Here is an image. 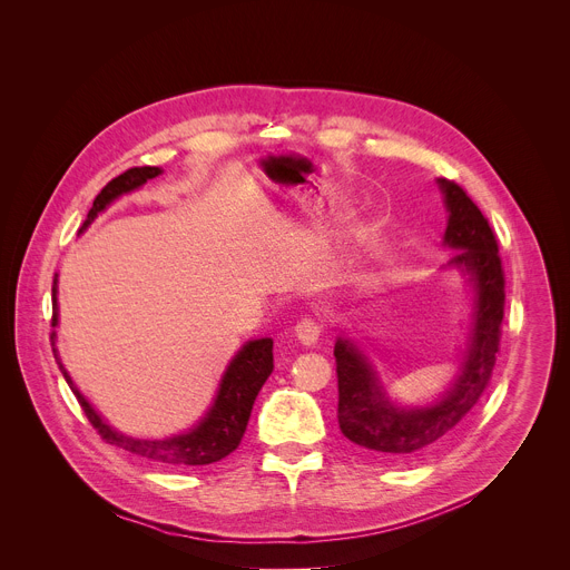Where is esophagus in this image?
I'll list each match as a JSON object with an SVG mask.
<instances>
[{
    "label": "esophagus",
    "mask_w": 570,
    "mask_h": 570,
    "mask_svg": "<svg viewBox=\"0 0 570 570\" xmlns=\"http://www.w3.org/2000/svg\"><path fill=\"white\" fill-rule=\"evenodd\" d=\"M295 336L299 338V343L304 345H315L322 336V324L320 320L311 317V315H304L297 324H295Z\"/></svg>",
    "instance_id": "34e87169"
}]
</instances>
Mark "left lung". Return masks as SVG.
I'll return each instance as SVG.
<instances>
[{"label": "left lung", "instance_id": "8db88e82", "mask_svg": "<svg viewBox=\"0 0 570 570\" xmlns=\"http://www.w3.org/2000/svg\"><path fill=\"white\" fill-rule=\"evenodd\" d=\"M438 183L449 209L444 243L458 250L449 264L466 271L475 288L471 345L453 390L431 409H394L376 385L365 358L347 341H338L334 347L341 431L361 451L383 462L411 460L444 440L490 385L501 350L505 273L497 234L458 183L446 178Z\"/></svg>", "mask_w": 570, "mask_h": 570}]
</instances>
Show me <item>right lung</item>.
I'll return each mask as SVG.
<instances>
[{
  "instance_id": "right-lung-1",
  "label": "right lung",
  "mask_w": 570,
  "mask_h": 570,
  "mask_svg": "<svg viewBox=\"0 0 570 570\" xmlns=\"http://www.w3.org/2000/svg\"><path fill=\"white\" fill-rule=\"evenodd\" d=\"M159 174L161 171L157 167H132V169L124 171L121 176L112 178L101 189V194L95 198V205L88 212V218L80 229H86L95 220V216L99 212H104L117 196L141 187L146 180H150ZM51 302H53L51 327H56V322H58L56 277H53V286H51ZM53 341H56V332H51V345H53ZM53 356L58 361V367H60L67 385L76 394L80 409H83L88 422L97 429V433L101 435L104 442L115 444L132 455L144 458V460L167 464V466L212 464V462H218L225 455H229L240 444V438H243V433H246V426H248V420L253 413V403H255L262 385L266 383V379L273 372V341L271 338L250 341L229 363V367L220 381L218 396L212 405V411L196 429H191L183 435H176V438H167V440H135V438H126V435L112 431L92 411V405L86 401L83 394L76 390L69 374L65 372V367L56 354V345H53Z\"/></svg>"
}]
</instances>
